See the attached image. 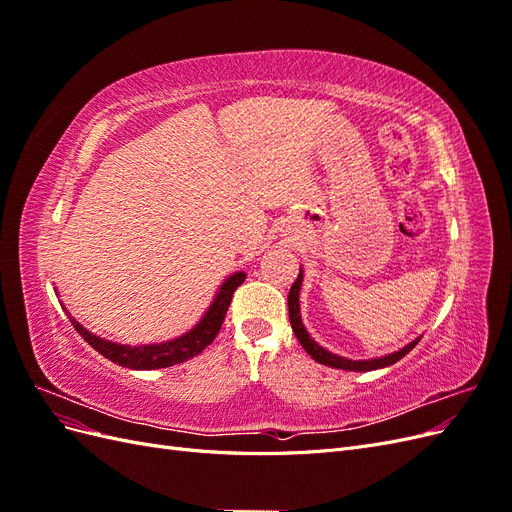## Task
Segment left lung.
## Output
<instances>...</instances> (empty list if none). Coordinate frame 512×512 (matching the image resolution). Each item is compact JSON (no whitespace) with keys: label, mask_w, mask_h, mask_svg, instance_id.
<instances>
[{"label":"left lung","mask_w":512,"mask_h":512,"mask_svg":"<svg viewBox=\"0 0 512 512\" xmlns=\"http://www.w3.org/2000/svg\"><path fill=\"white\" fill-rule=\"evenodd\" d=\"M301 284H303V269H299V277L294 280V284L290 286V292H288V316H290V324H292V331L294 335H297L299 344L305 348V352L312 356L314 361H318L320 365H329V367H335V369H346V371H374V369H382V367H389L393 363H397L399 359H404V356L421 342V337H416L414 342H410L408 346L399 348L397 352H391V354H384V356H378V359H365V361H352V359H346V356H339V354H333L331 350L322 348L316 339L307 333L305 324L301 320V301H299V294H301Z\"/></svg>","instance_id":"left-lung-1"}]
</instances>
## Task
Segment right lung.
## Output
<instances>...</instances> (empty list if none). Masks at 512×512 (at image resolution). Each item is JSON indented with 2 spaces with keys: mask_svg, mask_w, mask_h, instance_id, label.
<instances>
[{
  "mask_svg": "<svg viewBox=\"0 0 512 512\" xmlns=\"http://www.w3.org/2000/svg\"><path fill=\"white\" fill-rule=\"evenodd\" d=\"M243 282H245V271H237V273L228 275L222 282V286L218 288V292H215V297H213L211 305L207 307L203 318H200L190 331H185L183 335H179L175 339H168V342H160V344L128 346V344L108 342V339L87 331L83 324L76 322L70 314H68V318L74 324L76 333H79L91 348L98 350L108 361H113V363H117L121 367H128V369L173 367L177 363L192 359V356L200 354L213 342L215 335L220 333L224 316L228 312V305L232 301V292H235Z\"/></svg>",
  "mask_w": 512,
  "mask_h": 512,
  "instance_id": "right-lung-1",
  "label": "right lung"
}]
</instances>
